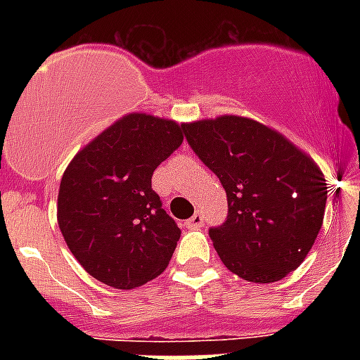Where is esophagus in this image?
I'll return each instance as SVG.
<instances>
[{
  "instance_id": "obj_1",
  "label": "esophagus",
  "mask_w": 360,
  "mask_h": 360,
  "mask_svg": "<svg viewBox=\"0 0 360 360\" xmlns=\"http://www.w3.org/2000/svg\"><path fill=\"white\" fill-rule=\"evenodd\" d=\"M185 226L188 228V230H198V228H202V226H203V214L202 213L192 214L191 219L185 222Z\"/></svg>"
}]
</instances>
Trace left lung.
I'll use <instances>...</instances> for the list:
<instances>
[{
	"mask_svg": "<svg viewBox=\"0 0 360 360\" xmlns=\"http://www.w3.org/2000/svg\"><path fill=\"white\" fill-rule=\"evenodd\" d=\"M183 129L228 196V217L209 228L222 263L259 284L295 271L323 224L321 169L276 130L246 117L224 115Z\"/></svg>",
	"mask_w": 360,
	"mask_h": 360,
	"instance_id": "left-lung-1",
	"label": "left lung"
}]
</instances>
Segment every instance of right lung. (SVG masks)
<instances>
[{
    "mask_svg": "<svg viewBox=\"0 0 360 360\" xmlns=\"http://www.w3.org/2000/svg\"><path fill=\"white\" fill-rule=\"evenodd\" d=\"M183 127L129 114L82 149L59 185L58 222L80 265L132 290L168 267L181 230L151 188L153 172L183 143Z\"/></svg>",
    "mask_w": 360,
    "mask_h": 360,
    "instance_id": "1",
    "label": "right lung"
}]
</instances>
